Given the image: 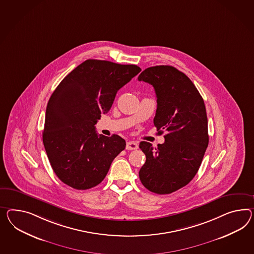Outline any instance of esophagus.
Instances as JSON below:
<instances>
[{"instance_id":"esophagus-1","label":"esophagus","mask_w":254,"mask_h":254,"mask_svg":"<svg viewBox=\"0 0 254 254\" xmlns=\"http://www.w3.org/2000/svg\"><path fill=\"white\" fill-rule=\"evenodd\" d=\"M138 148V143L132 141H129L126 143V149L127 150H135Z\"/></svg>"}]
</instances>
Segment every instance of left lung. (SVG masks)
<instances>
[{
	"instance_id": "8db88e82",
	"label": "left lung",
	"mask_w": 254,
	"mask_h": 254,
	"mask_svg": "<svg viewBox=\"0 0 254 254\" xmlns=\"http://www.w3.org/2000/svg\"><path fill=\"white\" fill-rule=\"evenodd\" d=\"M153 85L156 95L154 125L167 131L157 147L141 142L146 157L139 171L150 191L169 194L186 186L196 175L208 146V122L204 102L186 74L169 65L149 67L138 76Z\"/></svg>"
}]
</instances>
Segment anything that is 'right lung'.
I'll return each mask as SVG.
<instances>
[{"label": "right lung", "mask_w": 254, "mask_h": 254, "mask_svg": "<svg viewBox=\"0 0 254 254\" xmlns=\"http://www.w3.org/2000/svg\"><path fill=\"white\" fill-rule=\"evenodd\" d=\"M140 72L133 64L90 59L66 75L52 93L42 139L53 171L68 186H97L125 149L124 139L98 135L95 124L111 110L119 89Z\"/></svg>", "instance_id": "add662e5"}]
</instances>
